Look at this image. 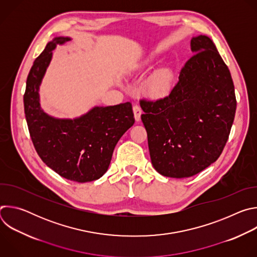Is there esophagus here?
I'll return each instance as SVG.
<instances>
[{
	"mask_svg": "<svg viewBox=\"0 0 257 257\" xmlns=\"http://www.w3.org/2000/svg\"><path fill=\"white\" fill-rule=\"evenodd\" d=\"M133 112H134V117H135V120L136 121H139L140 120V116H141V107L138 105V104H134L133 105Z\"/></svg>",
	"mask_w": 257,
	"mask_h": 257,
	"instance_id": "34e87169",
	"label": "esophagus"
}]
</instances>
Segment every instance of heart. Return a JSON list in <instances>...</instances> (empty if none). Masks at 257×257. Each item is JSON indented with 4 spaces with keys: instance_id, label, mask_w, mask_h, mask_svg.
Returning <instances> with one entry per match:
<instances>
[{
    "instance_id": "heart-1",
    "label": "heart",
    "mask_w": 257,
    "mask_h": 257,
    "mask_svg": "<svg viewBox=\"0 0 257 257\" xmlns=\"http://www.w3.org/2000/svg\"><path fill=\"white\" fill-rule=\"evenodd\" d=\"M170 87V74L167 70H161L151 78L148 84L150 93L155 97L165 95Z\"/></svg>"
}]
</instances>
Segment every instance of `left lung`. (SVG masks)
<instances>
[{"label":"left lung","mask_w":257,"mask_h":257,"mask_svg":"<svg viewBox=\"0 0 257 257\" xmlns=\"http://www.w3.org/2000/svg\"><path fill=\"white\" fill-rule=\"evenodd\" d=\"M191 50L169 95L140 99L152 164L178 179L200 173L221 156L237 105L231 73L211 40L192 38Z\"/></svg>","instance_id":"1"}]
</instances>
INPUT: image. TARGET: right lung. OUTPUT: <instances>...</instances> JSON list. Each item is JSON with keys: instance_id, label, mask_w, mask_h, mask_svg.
<instances>
[{"instance_id": "add662e5", "label": "right lung", "mask_w": 257, "mask_h": 257, "mask_svg": "<svg viewBox=\"0 0 257 257\" xmlns=\"http://www.w3.org/2000/svg\"><path fill=\"white\" fill-rule=\"evenodd\" d=\"M56 38L35 59L26 80L24 113L34 149L42 161L61 177L78 183L99 179L111 163L115 146L134 124L131 102L95 106L74 120L55 119L40 106L39 87L57 44Z\"/></svg>"}]
</instances>
